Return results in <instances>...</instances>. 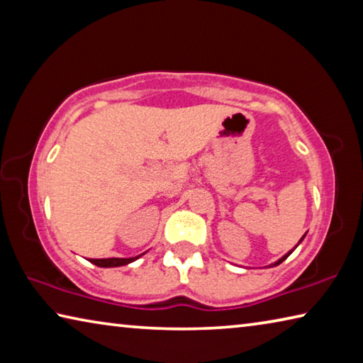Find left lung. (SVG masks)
<instances>
[{
  "instance_id": "8db88e82",
  "label": "left lung",
  "mask_w": 363,
  "mask_h": 363,
  "mask_svg": "<svg viewBox=\"0 0 363 363\" xmlns=\"http://www.w3.org/2000/svg\"><path fill=\"white\" fill-rule=\"evenodd\" d=\"M306 233H307V232H306ZM306 233H304V235H303V237H301V240H299V242H298V245H299V243H301V242H303V240H304V237H306ZM298 245H296V247H298ZM296 247H294V248H296ZM294 248H293V250H291V251H288V253H286V255H284V256H281V257H280V259H279V261H275V262H274V264H270V267H274V266H279V264H281V262H284V261H285V259H286V257H288V256H290V255H291V253H293V251H294Z\"/></svg>"
}]
</instances>
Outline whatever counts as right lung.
Wrapping results in <instances>:
<instances>
[{
  "label": "right lung",
  "mask_w": 363,
  "mask_h": 363,
  "mask_svg": "<svg viewBox=\"0 0 363 363\" xmlns=\"http://www.w3.org/2000/svg\"><path fill=\"white\" fill-rule=\"evenodd\" d=\"M143 255L134 256V257H107V259H91V262L96 264V266H99V267H120V266H126V264H130V262H134L136 259H139Z\"/></svg>",
  "instance_id": "1"
}]
</instances>
